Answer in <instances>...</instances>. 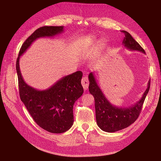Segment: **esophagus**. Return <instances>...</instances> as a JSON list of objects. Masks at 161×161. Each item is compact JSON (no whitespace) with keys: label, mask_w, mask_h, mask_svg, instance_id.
I'll use <instances>...</instances> for the list:
<instances>
[{"label":"esophagus","mask_w":161,"mask_h":161,"mask_svg":"<svg viewBox=\"0 0 161 161\" xmlns=\"http://www.w3.org/2000/svg\"><path fill=\"white\" fill-rule=\"evenodd\" d=\"M81 84H82L83 88H84L85 90L88 89V85H89V81H88V79L86 76L82 77V79L81 80Z\"/></svg>","instance_id":"esophagus-1"}]
</instances>
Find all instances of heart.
I'll return each mask as SVG.
<instances>
[{
	"mask_svg": "<svg viewBox=\"0 0 161 161\" xmlns=\"http://www.w3.org/2000/svg\"><path fill=\"white\" fill-rule=\"evenodd\" d=\"M97 42V40L96 37L95 36H90L86 38H85V39L82 40L81 41V45H82V47H84L85 48H90L92 47L93 46H95ZM105 41L104 40H101L99 41L98 42V45H97V48L99 50H101L103 48H104V47H105Z\"/></svg>",
	"mask_w": 161,
	"mask_h": 161,
	"instance_id": "b5f03b06",
	"label": "heart"
}]
</instances>
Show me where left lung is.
Returning a JSON list of instances; mask_svg holds the SVG:
<instances>
[{"label":"left lung","instance_id":"left-lung-1","mask_svg":"<svg viewBox=\"0 0 161 161\" xmlns=\"http://www.w3.org/2000/svg\"><path fill=\"white\" fill-rule=\"evenodd\" d=\"M122 32L125 35L123 45L125 48L145 54L144 49L128 32L122 31ZM88 80L90 82L88 87L90 93L95 98L97 123L101 130L107 132L119 131L128 127L138 119L150 88V80L148 82L146 91L139 101L129 107L125 108L114 106L108 101L98 85L92 72L88 75Z\"/></svg>","mask_w":161,"mask_h":161}]
</instances>
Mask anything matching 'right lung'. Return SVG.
<instances>
[{"instance_id":"right-lung-1","label":"right lung","mask_w":161,"mask_h":161,"mask_svg":"<svg viewBox=\"0 0 161 161\" xmlns=\"http://www.w3.org/2000/svg\"><path fill=\"white\" fill-rule=\"evenodd\" d=\"M63 31V26H45L36 30L22 45L16 64L20 100L36 123L52 133H63L73 125L74 104L83 93L82 72L76 71L63 76L47 89L41 91L25 82L20 70L19 60L37 38L53 37Z\"/></svg>"}]
</instances>
